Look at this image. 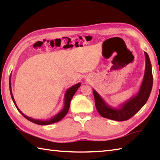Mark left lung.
Wrapping results in <instances>:
<instances>
[{
    "instance_id": "obj_1",
    "label": "left lung",
    "mask_w": 160,
    "mask_h": 160,
    "mask_svg": "<svg viewBox=\"0 0 160 160\" xmlns=\"http://www.w3.org/2000/svg\"><path fill=\"white\" fill-rule=\"evenodd\" d=\"M144 53L145 56V70L138 92L119 105L118 107H111L93 89L95 106L99 113L102 117L118 121H126L134 116L147 102L152 88L153 78L150 58L145 51Z\"/></svg>"
}]
</instances>
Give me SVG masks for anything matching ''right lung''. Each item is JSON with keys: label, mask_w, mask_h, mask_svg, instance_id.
I'll use <instances>...</instances> for the list:
<instances>
[{"label": "right lung", "mask_w": 160, "mask_h": 160, "mask_svg": "<svg viewBox=\"0 0 160 160\" xmlns=\"http://www.w3.org/2000/svg\"><path fill=\"white\" fill-rule=\"evenodd\" d=\"M11 78H10V80H9V85H10V95H11L12 97V99L13 102H14V104L15 105L16 108H17L18 110L19 111V112H20L22 115L25 118L28 119L29 121H31V122L34 123H36L38 124V125H43V126H45V125H49V124H52L54 123H56L58 122V121H61L62 118H63L67 114L69 110V108H70V101H71V99L72 98V97L75 94V93L76 92L78 89L80 88V86L81 85V83L79 82L76 84V85H75L73 86L70 87V88L66 90V93H65V95H64V106L63 109H62L60 112L58 113L57 114L53 116V117H51L49 119H47V120H39V119H34L33 118H31V117H29V116H27L26 115L24 114V113L21 112V111L19 109V108L18 107L17 104H16L15 101L14 99V97H13L12 95V88H11Z\"/></svg>", "instance_id": "1"}]
</instances>
